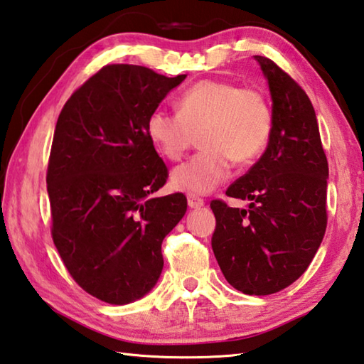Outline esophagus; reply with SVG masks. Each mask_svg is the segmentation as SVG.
<instances>
[{
  "instance_id": "obj_1",
  "label": "esophagus",
  "mask_w": 364,
  "mask_h": 364,
  "mask_svg": "<svg viewBox=\"0 0 364 364\" xmlns=\"http://www.w3.org/2000/svg\"><path fill=\"white\" fill-rule=\"evenodd\" d=\"M203 199H200V197H197V196H194V194H189L188 196V205H189V208H200V207H203Z\"/></svg>"
}]
</instances>
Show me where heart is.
Here are the masks:
<instances>
[{
	"label": "heart",
	"mask_w": 364,
	"mask_h": 364,
	"mask_svg": "<svg viewBox=\"0 0 364 364\" xmlns=\"http://www.w3.org/2000/svg\"><path fill=\"white\" fill-rule=\"evenodd\" d=\"M178 113L156 108L146 119V134L168 161L186 154L194 135L203 148L171 173V186L193 194L213 191L237 164H250L266 149L274 116L267 98L255 87L228 79H202L178 98Z\"/></svg>",
	"instance_id": "1"
}]
</instances>
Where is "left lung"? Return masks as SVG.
Listing matches in <instances>:
<instances>
[{
	"label": "left lung",
	"instance_id": "left-lung-1",
	"mask_svg": "<svg viewBox=\"0 0 364 364\" xmlns=\"http://www.w3.org/2000/svg\"><path fill=\"white\" fill-rule=\"evenodd\" d=\"M272 95L264 154L226 191L247 210L211 200V248L226 280L251 296L279 293L306 272L325 235L328 159L309 97L267 57L255 55Z\"/></svg>",
	"mask_w": 364,
	"mask_h": 364
}]
</instances>
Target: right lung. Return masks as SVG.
Listing matches in <instances>:
<instances>
[{
	"label": "right lung",
	"mask_w": 364,
	"mask_h": 364,
	"mask_svg": "<svg viewBox=\"0 0 364 364\" xmlns=\"http://www.w3.org/2000/svg\"><path fill=\"white\" fill-rule=\"evenodd\" d=\"M186 75L107 65L60 111L48 175L50 234L85 293L129 304L156 285L162 240L186 213L175 193L154 197L168 168L146 134V119Z\"/></svg>",
	"instance_id": "obj_1"
}]
</instances>
